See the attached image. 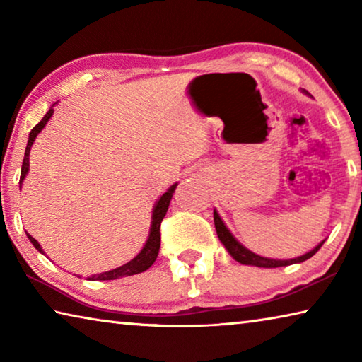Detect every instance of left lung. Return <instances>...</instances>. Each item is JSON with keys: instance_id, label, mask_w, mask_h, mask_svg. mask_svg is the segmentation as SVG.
<instances>
[{"instance_id": "8db88e82", "label": "left lung", "mask_w": 362, "mask_h": 362, "mask_svg": "<svg viewBox=\"0 0 362 362\" xmlns=\"http://www.w3.org/2000/svg\"><path fill=\"white\" fill-rule=\"evenodd\" d=\"M306 93V90H303ZM308 94V93H306ZM214 223H216V230H217V236L218 240L222 241V244L225 246V249L228 250L230 255L235 259L236 262L243 263V265H254V267H260V268H278V267H287V265H292V263H300V262H305L308 260L310 257H313L317 250L321 249V246L324 244L320 243L317 246L310 250V252H306L302 257H297V259H291V260H274V259H267V257H260L254 252H250L249 249H246L243 246V244L238 243L235 240V236L231 235L230 230L226 228L225 223L222 222V218L217 214V211H214Z\"/></svg>"}]
</instances>
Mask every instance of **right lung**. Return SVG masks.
Segmentation results:
<instances>
[{"label":"right lung","instance_id":"add662e5","mask_svg":"<svg viewBox=\"0 0 362 362\" xmlns=\"http://www.w3.org/2000/svg\"><path fill=\"white\" fill-rule=\"evenodd\" d=\"M54 113V108H49V112L45 115V118H42L38 124H36L32 131L28 134V144H27V148H25V156H23V163H22V170H21V185L23 179H25V175L28 174V156H30V150H32V145L35 142V139L38 134L42 131V127L46 126V122L49 121ZM177 187V183H174L173 187H170L166 193H164L161 198L158 199V203L153 207V216H151V228H150V235H148V240H146L145 246L142 247V250L134 257L131 262L124 263L122 267H118L115 269H110V272L105 273H100V274H93V276L88 278L89 281H110V279H118V278H124V276H132V274H137V273H142L145 269H148L153 263H155L158 252H159V246H161V233H159V226H161V222L164 216H166L168 212V207L170 199H173V193ZM30 243L33 244V246L40 250L41 254L42 249L38 244V241L35 240L33 236H30L27 233Z\"/></svg>","mask_w":362,"mask_h":362}]
</instances>
